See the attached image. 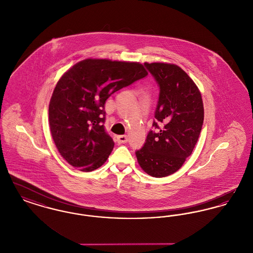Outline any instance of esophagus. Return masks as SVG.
Masks as SVG:
<instances>
[{
	"label": "esophagus",
	"instance_id": "1",
	"mask_svg": "<svg viewBox=\"0 0 253 253\" xmlns=\"http://www.w3.org/2000/svg\"><path fill=\"white\" fill-rule=\"evenodd\" d=\"M117 141H118V143H126L128 141V137H127V135H118Z\"/></svg>",
	"mask_w": 253,
	"mask_h": 253
}]
</instances>
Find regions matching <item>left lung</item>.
<instances>
[{"label":"left lung","mask_w":253,"mask_h":253,"mask_svg":"<svg viewBox=\"0 0 253 253\" xmlns=\"http://www.w3.org/2000/svg\"><path fill=\"white\" fill-rule=\"evenodd\" d=\"M159 86L153 127L143 147L135 152L139 166L154 177L178 170L193 153L204 121L201 93L179 66L145 62Z\"/></svg>","instance_id":"8db88e82"}]
</instances>
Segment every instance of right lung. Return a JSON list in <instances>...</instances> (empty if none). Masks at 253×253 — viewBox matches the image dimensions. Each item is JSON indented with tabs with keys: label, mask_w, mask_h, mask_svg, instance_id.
<instances>
[{
	"label": "right lung",
	"mask_w": 253,
	"mask_h": 253,
	"mask_svg": "<svg viewBox=\"0 0 253 253\" xmlns=\"http://www.w3.org/2000/svg\"><path fill=\"white\" fill-rule=\"evenodd\" d=\"M148 75L139 62L87 59L64 73L49 103L55 145L70 165L92 171L107 160L114 141L105 131V101Z\"/></svg>",
	"instance_id": "obj_1"
}]
</instances>
